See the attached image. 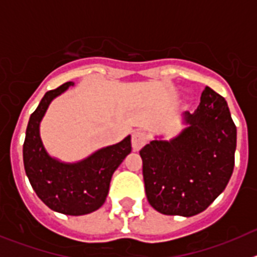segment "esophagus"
<instances>
[{"instance_id": "obj_1", "label": "esophagus", "mask_w": 257, "mask_h": 257, "mask_svg": "<svg viewBox=\"0 0 257 257\" xmlns=\"http://www.w3.org/2000/svg\"><path fill=\"white\" fill-rule=\"evenodd\" d=\"M148 140V136L144 131L142 130H136L135 133L133 134V138H131V143H133V148L135 151H139L142 147H144V144Z\"/></svg>"}]
</instances>
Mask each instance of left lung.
<instances>
[{"mask_svg": "<svg viewBox=\"0 0 257 257\" xmlns=\"http://www.w3.org/2000/svg\"><path fill=\"white\" fill-rule=\"evenodd\" d=\"M187 127L171 140L154 139L140 151L149 205L163 215L194 216L228 185L234 169L237 127L226 100L206 86Z\"/></svg>", "mask_w": 257, "mask_h": 257, "instance_id": "1", "label": "left lung"}]
</instances>
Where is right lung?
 Instances as JSON below:
<instances>
[{
	"instance_id": "1",
	"label": "right lung",
	"mask_w": 257,
	"mask_h": 257,
	"mask_svg": "<svg viewBox=\"0 0 257 257\" xmlns=\"http://www.w3.org/2000/svg\"><path fill=\"white\" fill-rule=\"evenodd\" d=\"M74 82L47 91L31 114L23 145L24 169L32 188L52 211L79 216L99 210L105 202L110 179L118 166L131 153V136L114 145L68 163L50 156L40 135V124L50 103Z\"/></svg>"
}]
</instances>
